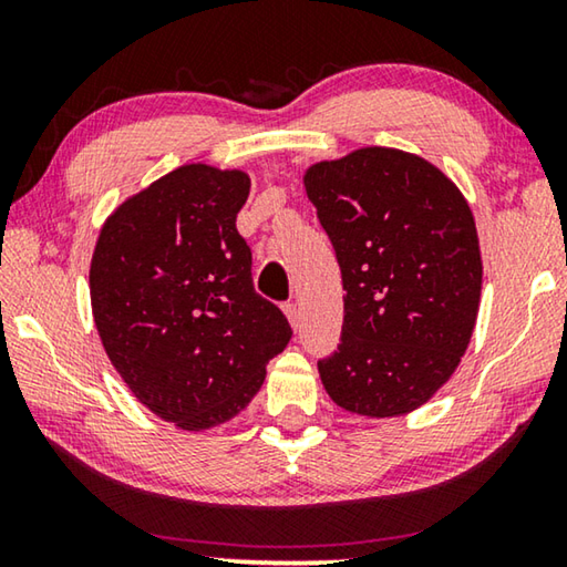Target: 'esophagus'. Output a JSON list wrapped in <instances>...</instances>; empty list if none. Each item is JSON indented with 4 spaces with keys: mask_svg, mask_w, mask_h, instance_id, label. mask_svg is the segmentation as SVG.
I'll return each mask as SVG.
<instances>
[{
    "mask_svg": "<svg viewBox=\"0 0 567 567\" xmlns=\"http://www.w3.org/2000/svg\"><path fill=\"white\" fill-rule=\"evenodd\" d=\"M285 315H287V320H290L292 330L300 328V307H297L295 302H287L285 305Z\"/></svg>",
    "mask_w": 567,
    "mask_h": 567,
    "instance_id": "obj_1",
    "label": "esophagus"
}]
</instances>
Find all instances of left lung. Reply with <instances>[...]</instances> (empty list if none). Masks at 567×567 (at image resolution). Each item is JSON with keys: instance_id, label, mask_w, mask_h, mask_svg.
I'll return each mask as SVG.
<instances>
[{"instance_id": "8db88e82", "label": "left lung", "mask_w": 567, "mask_h": 567, "mask_svg": "<svg viewBox=\"0 0 567 567\" xmlns=\"http://www.w3.org/2000/svg\"><path fill=\"white\" fill-rule=\"evenodd\" d=\"M302 182L344 290L322 385L354 415H408L453 378L473 338L483 290L473 209L433 162L392 147L315 162Z\"/></svg>"}]
</instances>
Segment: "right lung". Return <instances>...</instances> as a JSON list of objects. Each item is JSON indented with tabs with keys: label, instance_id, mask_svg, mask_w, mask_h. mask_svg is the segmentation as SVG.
Masks as SVG:
<instances>
[{
	"label": "right lung",
	"instance_id": "obj_1",
	"mask_svg": "<svg viewBox=\"0 0 567 567\" xmlns=\"http://www.w3.org/2000/svg\"><path fill=\"white\" fill-rule=\"evenodd\" d=\"M249 175L192 162L112 209L90 262L94 328L124 385L203 433L239 415L292 338L237 233Z\"/></svg>",
	"mask_w": 567,
	"mask_h": 567
}]
</instances>
